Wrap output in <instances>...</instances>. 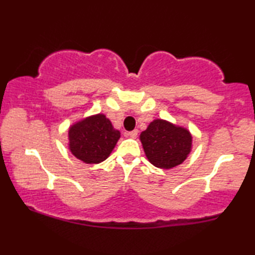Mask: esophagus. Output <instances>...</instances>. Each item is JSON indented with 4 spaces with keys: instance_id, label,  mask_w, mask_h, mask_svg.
<instances>
[{
    "instance_id": "obj_1",
    "label": "esophagus",
    "mask_w": 255,
    "mask_h": 255,
    "mask_svg": "<svg viewBox=\"0 0 255 255\" xmlns=\"http://www.w3.org/2000/svg\"><path fill=\"white\" fill-rule=\"evenodd\" d=\"M128 136L130 137V138H132V139H135V138H137V136H138V130L136 129V130L129 131V132H128Z\"/></svg>"
}]
</instances>
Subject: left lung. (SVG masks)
Listing matches in <instances>:
<instances>
[{"instance_id":"left-lung-1","label":"left lung","mask_w":255,"mask_h":255,"mask_svg":"<svg viewBox=\"0 0 255 255\" xmlns=\"http://www.w3.org/2000/svg\"><path fill=\"white\" fill-rule=\"evenodd\" d=\"M140 141L146 157L154 166L172 169L187 158L192 136L185 128L156 119L140 133Z\"/></svg>"}]
</instances>
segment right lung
Instances as JSON below:
<instances>
[{
  "instance_id": "add662e5",
  "label": "right lung",
  "mask_w": 255,
  "mask_h": 255,
  "mask_svg": "<svg viewBox=\"0 0 255 255\" xmlns=\"http://www.w3.org/2000/svg\"><path fill=\"white\" fill-rule=\"evenodd\" d=\"M120 138L105 115H96L76 123L68 130L72 154L88 164H98L109 156Z\"/></svg>"
}]
</instances>
